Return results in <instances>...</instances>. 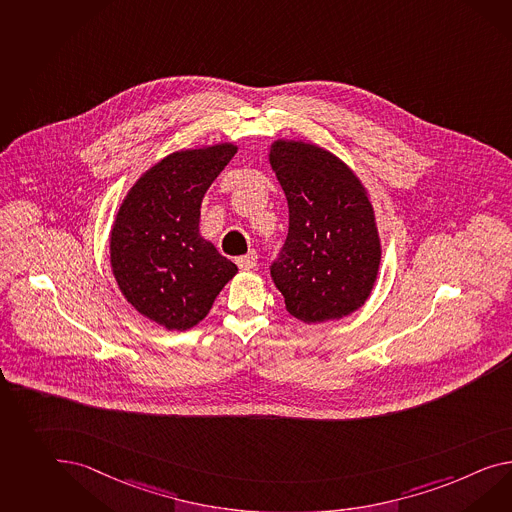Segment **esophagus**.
I'll list each match as a JSON object with an SVG mask.
<instances>
[{"instance_id":"obj_1","label":"esophagus","mask_w":512,"mask_h":512,"mask_svg":"<svg viewBox=\"0 0 512 512\" xmlns=\"http://www.w3.org/2000/svg\"><path fill=\"white\" fill-rule=\"evenodd\" d=\"M236 263L237 267H239V269H243V271H250V269H254V267H256V263H258V254H256V250H249L245 256H239Z\"/></svg>"}]
</instances>
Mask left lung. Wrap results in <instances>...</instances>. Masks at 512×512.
<instances>
[{
  "instance_id": "left-lung-1",
  "label": "left lung",
  "mask_w": 512,
  "mask_h": 512,
  "mask_svg": "<svg viewBox=\"0 0 512 512\" xmlns=\"http://www.w3.org/2000/svg\"><path fill=\"white\" fill-rule=\"evenodd\" d=\"M289 208L271 276L289 314L321 323L353 314L377 280L375 215L354 172L319 146L276 141L269 154Z\"/></svg>"
}]
</instances>
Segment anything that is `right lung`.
<instances>
[{"mask_svg": "<svg viewBox=\"0 0 512 512\" xmlns=\"http://www.w3.org/2000/svg\"><path fill=\"white\" fill-rule=\"evenodd\" d=\"M236 152L228 143L174 152L139 178L118 210L111 230L118 288L169 330L195 327L237 273L198 232L202 198Z\"/></svg>", "mask_w": 512, "mask_h": 512, "instance_id": "obj_1", "label": "right lung"}]
</instances>
